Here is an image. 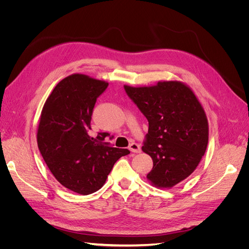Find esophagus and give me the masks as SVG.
<instances>
[{
  "mask_svg": "<svg viewBox=\"0 0 249 249\" xmlns=\"http://www.w3.org/2000/svg\"><path fill=\"white\" fill-rule=\"evenodd\" d=\"M130 150L132 153H136V154H139L141 152V148H140V145L137 144V143H131L130 146H129Z\"/></svg>",
  "mask_w": 249,
  "mask_h": 249,
  "instance_id": "esophagus-1",
  "label": "esophagus"
}]
</instances>
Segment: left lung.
Instances as JSON below:
<instances>
[{
    "label": "left lung",
    "instance_id": "left-lung-1",
    "mask_svg": "<svg viewBox=\"0 0 249 249\" xmlns=\"http://www.w3.org/2000/svg\"><path fill=\"white\" fill-rule=\"evenodd\" d=\"M130 99L148 122L142 150L154 166L146 176L153 186L171 188L189 177L205 155L209 124L192 89L179 81H160L153 86L124 85Z\"/></svg>",
    "mask_w": 249,
    "mask_h": 249
}]
</instances>
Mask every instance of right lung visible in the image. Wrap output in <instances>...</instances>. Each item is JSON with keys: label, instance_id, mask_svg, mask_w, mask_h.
Wrapping results in <instances>:
<instances>
[{"label": "right lung", "instance_id": "right-lung-1", "mask_svg": "<svg viewBox=\"0 0 249 249\" xmlns=\"http://www.w3.org/2000/svg\"><path fill=\"white\" fill-rule=\"evenodd\" d=\"M108 83L72 73L60 81L43 105L37 129V144L58 182L79 194L103 187L113 165L130 150L110 146L108 133L90 135L96 99Z\"/></svg>", "mask_w": 249, "mask_h": 249}]
</instances>
